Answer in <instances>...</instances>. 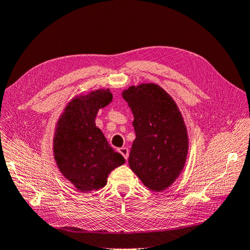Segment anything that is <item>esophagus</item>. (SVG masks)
<instances>
[{
	"label": "esophagus",
	"mask_w": 250,
	"mask_h": 250,
	"mask_svg": "<svg viewBox=\"0 0 250 250\" xmlns=\"http://www.w3.org/2000/svg\"><path fill=\"white\" fill-rule=\"evenodd\" d=\"M118 151L122 156H124L125 160H128V157H129V149L128 148H126V147H121V148L118 149Z\"/></svg>",
	"instance_id": "obj_1"
}]
</instances>
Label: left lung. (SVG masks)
Segmentation results:
<instances>
[{"label": "left lung", "instance_id": "1", "mask_svg": "<svg viewBox=\"0 0 250 250\" xmlns=\"http://www.w3.org/2000/svg\"><path fill=\"white\" fill-rule=\"evenodd\" d=\"M133 112L136 138L129 165L146 188L160 192L179 177L187 159V128L177 104L159 85L148 83L124 92Z\"/></svg>", "mask_w": 250, "mask_h": 250}]
</instances>
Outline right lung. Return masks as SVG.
<instances>
[{
  "label": "right lung",
  "instance_id": "obj_1",
  "mask_svg": "<svg viewBox=\"0 0 250 250\" xmlns=\"http://www.w3.org/2000/svg\"><path fill=\"white\" fill-rule=\"evenodd\" d=\"M111 100L109 90L73 99L57 124L54 157L61 172L81 192L102 188L110 171L125 161L95 125L97 111Z\"/></svg>",
  "mask_w": 250,
  "mask_h": 250
}]
</instances>
